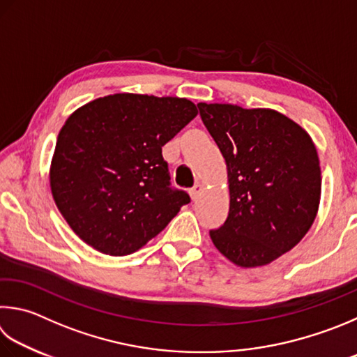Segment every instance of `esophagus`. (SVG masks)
Returning <instances> with one entry per match:
<instances>
[{
    "mask_svg": "<svg viewBox=\"0 0 357 357\" xmlns=\"http://www.w3.org/2000/svg\"><path fill=\"white\" fill-rule=\"evenodd\" d=\"M201 193H203V184L197 183V184L193 185L192 189H190V197H192V199H198Z\"/></svg>",
    "mask_w": 357,
    "mask_h": 357,
    "instance_id": "esophagus-1",
    "label": "esophagus"
}]
</instances>
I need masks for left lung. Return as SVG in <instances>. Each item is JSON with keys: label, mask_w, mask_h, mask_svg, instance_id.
<instances>
[{"label": "left lung", "mask_w": 357, "mask_h": 357, "mask_svg": "<svg viewBox=\"0 0 357 357\" xmlns=\"http://www.w3.org/2000/svg\"><path fill=\"white\" fill-rule=\"evenodd\" d=\"M222 151L229 213L212 243L237 267L268 265L307 234L319 213L321 170L307 131L275 109L198 102Z\"/></svg>", "instance_id": "8db88e82"}]
</instances>
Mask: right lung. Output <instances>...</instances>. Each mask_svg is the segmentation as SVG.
<instances>
[{
    "label": "right lung",
    "mask_w": 357,
    "mask_h": 357,
    "mask_svg": "<svg viewBox=\"0 0 357 357\" xmlns=\"http://www.w3.org/2000/svg\"><path fill=\"white\" fill-rule=\"evenodd\" d=\"M197 115V106L178 96L114 93L68 116L50 187L82 242L102 255H132L190 203L185 192L168 187L162 146Z\"/></svg>",
    "instance_id": "obj_1"
}]
</instances>
